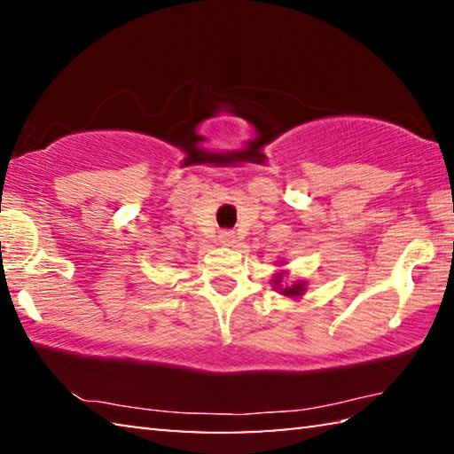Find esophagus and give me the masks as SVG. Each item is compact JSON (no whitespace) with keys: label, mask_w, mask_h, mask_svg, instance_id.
Returning a JSON list of instances; mask_svg holds the SVG:
<instances>
[{"label":"esophagus","mask_w":454,"mask_h":454,"mask_svg":"<svg viewBox=\"0 0 454 454\" xmlns=\"http://www.w3.org/2000/svg\"><path fill=\"white\" fill-rule=\"evenodd\" d=\"M218 238H220V244H224V246H232V244H234V240H236V234L232 232V230H222Z\"/></svg>","instance_id":"34e87169"}]
</instances>
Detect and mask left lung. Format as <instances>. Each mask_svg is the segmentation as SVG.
Returning <instances> with one entry per match:
<instances>
[{"mask_svg":"<svg viewBox=\"0 0 454 454\" xmlns=\"http://www.w3.org/2000/svg\"><path fill=\"white\" fill-rule=\"evenodd\" d=\"M280 274H276V280H274V284L276 286H280ZM304 286L306 284L301 280V282H294L292 284V286H286V288H280V292L284 296H292V298H298V296H302V292H304Z\"/></svg>","mask_w":454,"mask_h":454,"instance_id":"left-lung-1","label":"left lung"}]
</instances>
